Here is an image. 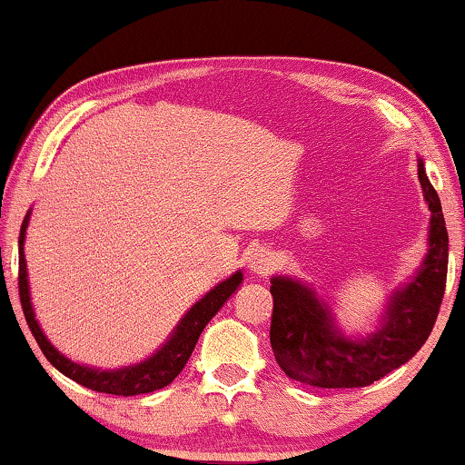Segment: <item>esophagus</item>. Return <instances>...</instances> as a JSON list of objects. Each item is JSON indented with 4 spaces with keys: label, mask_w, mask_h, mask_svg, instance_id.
Instances as JSON below:
<instances>
[{
    "label": "esophagus",
    "mask_w": 465,
    "mask_h": 465,
    "mask_svg": "<svg viewBox=\"0 0 465 465\" xmlns=\"http://www.w3.org/2000/svg\"><path fill=\"white\" fill-rule=\"evenodd\" d=\"M248 269L256 274V277H269L274 269V258L266 248L258 246L248 254Z\"/></svg>",
    "instance_id": "obj_1"
}]
</instances>
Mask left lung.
I'll list each match as a JSON object with an SVG mask.
<instances>
[{
	"instance_id": "1",
	"label": "left lung",
	"mask_w": 465,
	"mask_h": 465,
	"mask_svg": "<svg viewBox=\"0 0 465 465\" xmlns=\"http://www.w3.org/2000/svg\"><path fill=\"white\" fill-rule=\"evenodd\" d=\"M419 180L432 213L429 254L419 274L390 297L381 328L365 341H349L338 332L326 305L302 282L287 277L271 281V346L291 380L313 388H365L411 361L427 342L445 293L450 235L422 162Z\"/></svg>"
}]
</instances>
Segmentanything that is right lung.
Listing matches in <instances>:
<instances>
[{"instance_id":"right-lung-1","label":"right lung","mask_w":465,"mask_h":465,"mask_svg":"<svg viewBox=\"0 0 465 465\" xmlns=\"http://www.w3.org/2000/svg\"><path fill=\"white\" fill-rule=\"evenodd\" d=\"M28 225V215L25 217L20 227V238H18V293L22 312H25L26 324L33 332L35 341L41 346L43 355L46 361L59 369L63 375H67L69 380L77 381L84 388H90L94 391L102 393H114V396H137V393H149L155 390L166 388L168 383L176 380V375L183 371L186 361L191 359L196 341H199L204 326L209 324V320L215 316L219 308L230 299L235 289L242 282V272L232 274L230 279L219 282L215 289H211L199 303H194L191 312L180 320L174 334L170 336V341L162 346L155 355L149 357L147 361L133 367L116 369V371H100V369L77 365L67 357H63L54 346L46 341L41 326L36 324L33 305H30V293H28V279H26V261H25V233Z\"/></svg>"}]
</instances>
